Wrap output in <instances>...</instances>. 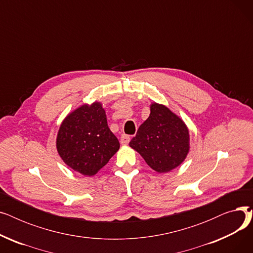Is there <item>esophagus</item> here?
<instances>
[{
	"label": "esophagus",
	"mask_w": 253,
	"mask_h": 253,
	"mask_svg": "<svg viewBox=\"0 0 253 253\" xmlns=\"http://www.w3.org/2000/svg\"><path fill=\"white\" fill-rule=\"evenodd\" d=\"M129 141H130L129 135H126V134H122V135H121V143H122L123 145L128 144Z\"/></svg>",
	"instance_id": "34e87169"
}]
</instances>
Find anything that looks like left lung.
Returning a JSON list of instances; mask_svg holds the SVG:
<instances>
[{
  "instance_id": "left-lung-1",
  "label": "left lung",
  "mask_w": 253,
  "mask_h": 253,
  "mask_svg": "<svg viewBox=\"0 0 253 253\" xmlns=\"http://www.w3.org/2000/svg\"><path fill=\"white\" fill-rule=\"evenodd\" d=\"M120 143L110 130L98 101L83 104L62 121L56 149L63 162L87 176L95 175L118 152Z\"/></svg>"
}]
</instances>
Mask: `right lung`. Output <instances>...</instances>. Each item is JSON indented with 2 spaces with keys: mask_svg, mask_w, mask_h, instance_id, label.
<instances>
[{
  "mask_svg": "<svg viewBox=\"0 0 253 253\" xmlns=\"http://www.w3.org/2000/svg\"><path fill=\"white\" fill-rule=\"evenodd\" d=\"M129 145L152 169L167 173L178 167L189 154V129L167 106L153 102L150 117L139 126Z\"/></svg>",
  "mask_w": 253,
  "mask_h": 253,
  "instance_id": "right-lung-1",
  "label": "right lung"
}]
</instances>
